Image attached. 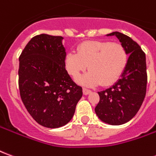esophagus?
Wrapping results in <instances>:
<instances>
[{
  "label": "esophagus",
  "instance_id": "esophagus-1",
  "mask_svg": "<svg viewBox=\"0 0 156 156\" xmlns=\"http://www.w3.org/2000/svg\"><path fill=\"white\" fill-rule=\"evenodd\" d=\"M91 93V91L89 89H87V88H83V94L84 95H88Z\"/></svg>",
  "mask_w": 156,
  "mask_h": 156
}]
</instances>
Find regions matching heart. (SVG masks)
Returning <instances> with one entry per match:
<instances>
[{"label":"heart","mask_w":156,"mask_h":156,"mask_svg":"<svg viewBox=\"0 0 156 156\" xmlns=\"http://www.w3.org/2000/svg\"><path fill=\"white\" fill-rule=\"evenodd\" d=\"M77 53L65 56V68L72 78H77L84 71L88 73L78 79L86 86H109L119 80L129 60L124 45L108 41H83L77 47Z\"/></svg>","instance_id":"b5f03b06"}]
</instances>
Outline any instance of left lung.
<instances>
[{
    "instance_id": "left-lung-1",
    "label": "left lung",
    "mask_w": 156,
    "mask_h": 156,
    "mask_svg": "<svg viewBox=\"0 0 156 156\" xmlns=\"http://www.w3.org/2000/svg\"><path fill=\"white\" fill-rule=\"evenodd\" d=\"M129 54L126 68L115 85L98 92L99 102L95 107L98 117L107 124L120 125L135 116L146 94L147 73L145 54L136 41L120 32H112Z\"/></svg>"
}]
</instances>
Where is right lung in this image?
Instances as JSON below:
<instances>
[{
    "instance_id": "1",
    "label": "right lung",
    "mask_w": 156,
    "mask_h": 156,
    "mask_svg": "<svg viewBox=\"0 0 156 156\" xmlns=\"http://www.w3.org/2000/svg\"><path fill=\"white\" fill-rule=\"evenodd\" d=\"M62 40L60 36H35L19 57L21 98L34 120L51 129L71 120L83 95L65 69Z\"/></svg>"
}]
</instances>
